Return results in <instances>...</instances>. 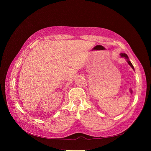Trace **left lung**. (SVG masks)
<instances>
[{
	"mask_svg": "<svg viewBox=\"0 0 151 151\" xmlns=\"http://www.w3.org/2000/svg\"><path fill=\"white\" fill-rule=\"evenodd\" d=\"M120 55H121V57H125V58H127V62L129 63V64L132 67V68H133V69L134 70V66H133V65L132 64V63L130 62V61H129V57H128V56H127V54H125V53H121L120 54Z\"/></svg>",
	"mask_w": 151,
	"mask_h": 151,
	"instance_id": "left-lung-1",
	"label": "left lung"
}]
</instances>
